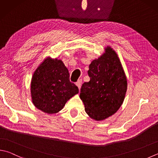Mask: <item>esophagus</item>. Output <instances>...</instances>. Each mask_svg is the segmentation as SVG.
Returning a JSON list of instances; mask_svg holds the SVG:
<instances>
[{
  "label": "esophagus",
  "mask_w": 158,
  "mask_h": 158,
  "mask_svg": "<svg viewBox=\"0 0 158 158\" xmlns=\"http://www.w3.org/2000/svg\"><path fill=\"white\" fill-rule=\"evenodd\" d=\"M82 79H79L78 81H77V82H76V85L78 86V89H80V87H81V86H82Z\"/></svg>",
  "instance_id": "1"
}]
</instances>
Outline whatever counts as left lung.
<instances>
[{
    "mask_svg": "<svg viewBox=\"0 0 158 158\" xmlns=\"http://www.w3.org/2000/svg\"><path fill=\"white\" fill-rule=\"evenodd\" d=\"M90 80L84 82L80 97L91 118L102 120L114 114L123 102L127 81L120 60L110 47L89 64Z\"/></svg>",
    "mask_w": 158,
    "mask_h": 158,
    "instance_id": "1",
    "label": "left lung"
}]
</instances>
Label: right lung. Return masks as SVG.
<instances>
[{
    "mask_svg": "<svg viewBox=\"0 0 158 158\" xmlns=\"http://www.w3.org/2000/svg\"><path fill=\"white\" fill-rule=\"evenodd\" d=\"M78 91V87L70 82L67 67L57 59H45L31 79L32 102L36 108L47 114L60 111Z\"/></svg>",
    "mask_w": 158,
    "mask_h": 158,
    "instance_id": "right-lung-1",
    "label": "right lung"
}]
</instances>
